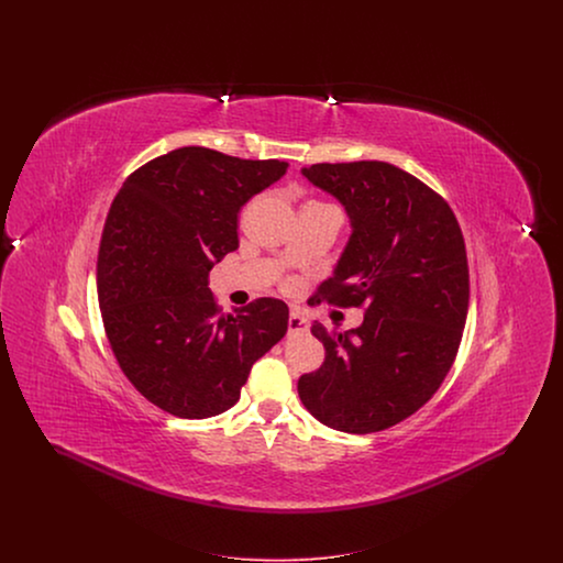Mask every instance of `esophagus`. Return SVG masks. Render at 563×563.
<instances>
[{"instance_id":"1","label":"esophagus","mask_w":563,"mask_h":563,"mask_svg":"<svg viewBox=\"0 0 563 563\" xmlns=\"http://www.w3.org/2000/svg\"><path fill=\"white\" fill-rule=\"evenodd\" d=\"M308 329H310L308 319H303L299 312H291V317H289V331L291 333H306Z\"/></svg>"}]
</instances>
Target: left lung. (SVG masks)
<instances>
[{
	"label": "left lung",
	"instance_id": "8db88e82",
	"mask_svg": "<svg viewBox=\"0 0 563 563\" xmlns=\"http://www.w3.org/2000/svg\"><path fill=\"white\" fill-rule=\"evenodd\" d=\"M349 214V242L319 289L365 306L350 331L312 324L324 363L297 382L306 409L331 429L377 432L416 413L454 363L468 312L466 249L450 205L388 162L303 166Z\"/></svg>",
	"mask_w": 563,
	"mask_h": 563
}]
</instances>
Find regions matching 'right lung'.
I'll list each match as a JSON object with an SVG mask.
<instances>
[{
    "label": "right lung",
    "mask_w": 563,
    "mask_h": 563,
    "mask_svg": "<svg viewBox=\"0 0 563 563\" xmlns=\"http://www.w3.org/2000/svg\"><path fill=\"white\" fill-rule=\"evenodd\" d=\"M287 166L179 147L136 168L111 202L97 262L109 344L134 388L177 418L230 409L287 333L285 301L219 314L207 280L239 249V211Z\"/></svg>",
    "instance_id": "1"
}]
</instances>
